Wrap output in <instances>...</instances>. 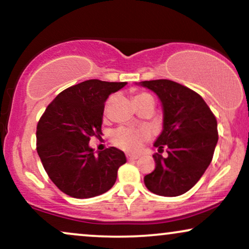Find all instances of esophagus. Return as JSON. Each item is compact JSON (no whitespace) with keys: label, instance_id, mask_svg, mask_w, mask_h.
I'll return each mask as SVG.
<instances>
[{"label":"esophagus","instance_id":"esophagus-1","mask_svg":"<svg viewBox=\"0 0 249 249\" xmlns=\"http://www.w3.org/2000/svg\"><path fill=\"white\" fill-rule=\"evenodd\" d=\"M126 158L128 160H136V159H138V154H126Z\"/></svg>","mask_w":249,"mask_h":249}]
</instances>
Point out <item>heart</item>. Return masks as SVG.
I'll return each mask as SVG.
<instances>
[{"mask_svg":"<svg viewBox=\"0 0 249 249\" xmlns=\"http://www.w3.org/2000/svg\"><path fill=\"white\" fill-rule=\"evenodd\" d=\"M150 96L148 93L142 92L136 95L134 99L142 98ZM150 139V131L147 128H132L122 127L115 131L112 134V142L117 146L124 148L126 151H138L144 145L145 142Z\"/></svg>","mask_w":249,"mask_h":249,"instance_id":"obj_1","label":"heart"}]
</instances>
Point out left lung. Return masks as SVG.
Listing matches in <instances>:
<instances>
[{"label":"left lung","mask_w":249,"mask_h":249,"mask_svg":"<svg viewBox=\"0 0 249 249\" xmlns=\"http://www.w3.org/2000/svg\"><path fill=\"white\" fill-rule=\"evenodd\" d=\"M153 91L162 107V131L154 142L156 168L145 176V186L162 196L190 191L212 161L218 142L216 119L204 99L193 90L168 79L137 83Z\"/></svg>","instance_id":"left-lung-1"}]
</instances>
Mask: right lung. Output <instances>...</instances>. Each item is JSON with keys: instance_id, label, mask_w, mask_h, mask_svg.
Here are the masks:
<instances>
[{"instance_id": "right-lung-1", "label": "right lung", "mask_w": 249, "mask_h": 249, "mask_svg": "<svg viewBox=\"0 0 249 249\" xmlns=\"http://www.w3.org/2000/svg\"><path fill=\"white\" fill-rule=\"evenodd\" d=\"M126 82L89 79L65 89L45 108L37 124V153L45 172L63 193L87 199L107 192L118 168L126 162L123 151L90 147L92 136L102 134L104 105Z\"/></svg>"}]
</instances>
